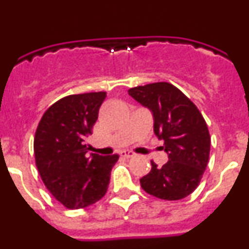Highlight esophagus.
<instances>
[{
  "instance_id": "34e87169",
  "label": "esophagus",
  "mask_w": 249,
  "mask_h": 249,
  "mask_svg": "<svg viewBox=\"0 0 249 249\" xmlns=\"http://www.w3.org/2000/svg\"><path fill=\"white\" fill-rule=\"evenodd\" d=\"M121 157H124V158H132L135 157V153L131 151H121Z\"/></svg>"
}]
</instances>
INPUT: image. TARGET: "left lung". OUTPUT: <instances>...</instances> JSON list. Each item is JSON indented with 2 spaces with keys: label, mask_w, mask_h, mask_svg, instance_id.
Masks as SVG:
<instances>
[{
  "label": "left lung",
  "mask_w": 249,
  "mask_h": 249,
  "mask_svg": "<svg viewBox=\"0 0 249 249\" xmlns=\"http://www.w3.org/2000/svg\"><path fill=\"white\" fill-rule=\"evenodd\" d=\"M129 96L153 113L155 133L164 141L168 162L162 167L151 160L152 169L140 179L148 195L178 201L198 187L211 149V136L197 106L168 82H156L128 89Z\"/></svg>",
  "instance_id": "1"
}]
</instances>
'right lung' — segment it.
<instances>
[{
  "label": "right lung",
  "instance_id": "right-lung-1",
  "mask_svg": "<svg viewBox=\"0 0 249 249\" xmlns=\"http://www.w3.org/2000/svg\"><path fill=\"white\" fill-rule=\"evenodd\" d=\"M106 92L71 94L48 107L36 129L35 160L46 188L70 210L100 201L108 188L118 155L87 156L86 138L92 133Z\"/></svg>",
  "mask_w": 249,
  "mask_h": 249
}]
</instances>
